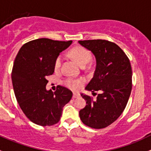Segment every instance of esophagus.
<instances>
[{
    "instance_id": "1",
    "label": "esophagus",
    "mask_w": 151,
    "mask_h": 151,
    "mask_svg": "<svg viewBox=\"0 0 151 151\" xmlns=\"http://www.w3.org/2000/svg\"><path fill=\"white\" fill-rule=\"evenodd\" d=\"M80 96V94L79 93H73V98H77V97H79Z\"/></svg>"
}]
</instances>
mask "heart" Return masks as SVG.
Wrapping results in <instances>:
<instances>
[{
    "label": "heart",
    "mask_w": 151,
    "mask_h": 151,
    "mask_svg": "<svg viewBox=\"0 0 151 151\" xmlns=\"http://www.w3.org/2000/svg\"><path fill=\"white\" fill-rule=\"evenodd\" d=\"M69 54L81 66H85L91 60V52L87 49L83 47H75L71 49L69 52ZM62 64V57L60 55L58 56L54 62V70L58 72L60 71ZM83 80H73V79H66L65 80V85L68 88H71L74 90H77L83 84Z\"/></svg>",
    "instance_id": "b5f03b06"
}]
</instances>
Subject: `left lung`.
<instances>
[{
  "label": "left lung",
  "mask_w": 151,
  "mask_h": 151,
  "mask_svg": "<svg viewBox=\"0 0 151 151\" xmlns=\"http://www.w3.org/2000/svg\"><path fill=\"white\" fill-rule=\"evenodd\" d=\"M78 42L91 50L96 60L93 77L85 89L101 92L96 99L81 94L87 105L80 111V118L89 127L104 129L119 118L129 101L132 88L130 60L112 42L93 39Z\"/></svg>",
  "instance_id": "8db88e82"
}]
</instances>
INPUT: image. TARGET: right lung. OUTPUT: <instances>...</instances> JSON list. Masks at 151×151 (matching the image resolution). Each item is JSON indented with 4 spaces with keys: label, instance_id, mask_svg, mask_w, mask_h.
Wrapping results in <instances>:
<instances>
[{
    "label": "right lung",
    "instance_id": "1",
    "mask_svg": "<svg viewBox=\"0 0 151 151\" xmlns=\"http://www.w3.org/2000/svg\"><path fill=\"white\" fill-rule=\"evenodd\" d=\"M71 43L42 38L27 42L18 52L12 68V84L18 104L31 122L42 126L56 124L63 107L72 98V92L63 86L58 85L55 92L46 90L55 60Z\"/></svg>",
    "mask_w": 151,
    "mask_h": 151
}]
</instances>
